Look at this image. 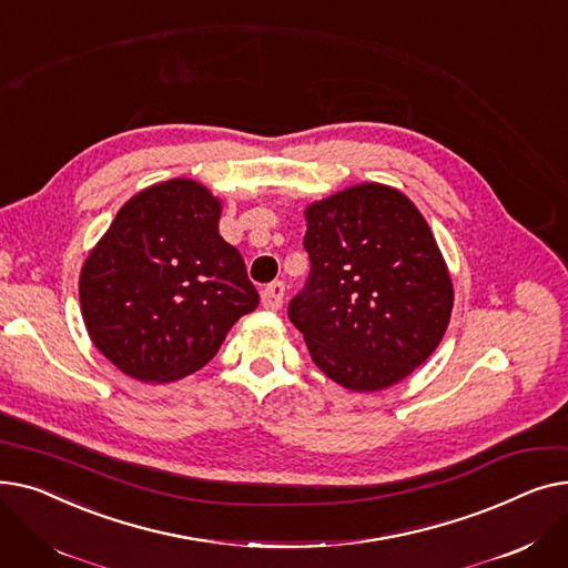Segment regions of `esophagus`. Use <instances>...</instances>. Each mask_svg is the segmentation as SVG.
<instances>
[{
    "label": "esophagus",
    "instance_id": "1",
    "mask_svg": "<svg viewBox=\"0 0 568 568\" xmlns=\"http://www.w3.org/2000/svg\"><path fill=\"white\" fill-rule=\"evenodd\" d=\"M283 300H285V283L283 281H274L268 283L264 290H262V306L266 311H278L283 306Z\"/></svg>",
    "mask_w": 568,
    "mask_h": 568
}]
</instances>
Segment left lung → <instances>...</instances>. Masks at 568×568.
<instances>
[{"label":"left lung","instance_id":"8db88e82","mask_svg":"<svg viewBox=\"0 0 568 568\" xmlns=\"http://www.w3.org/2000/svg\"><path fill=\"white\" fill-rule=\"evenodd\" d=\"M304 248L311 274L287 315L326 377L349 392H379L435 352L454 285L407 195L359 184L313 202Z\"/></svg>","mask_w":568,"mask_h":568}]
</instances>
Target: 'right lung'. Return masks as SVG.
<instances>
[{
  "label": "right lung",
  "instance_id": "right-lung-1",
  "mask_svg": "<svg viewBox=\"0 0 568 568\" xmlns=\"http://www.w3.org/2000/svg\"><path fill=\"white\" fill-rule=\"evenodd\" d=\"M221 200L170 179L119 209L80 272L87 334L119 371L172 382L202 368L257 308L244 257L219 234Z\"/></svg>",
  "mask_w": 568,
  "mask_h": 568
}]
</instances>
